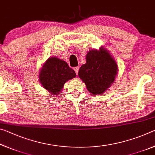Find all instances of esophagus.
Returning <instances> with one entry per match:
<instances>
[{"mask_svg":"<svg viewBox=\"0 0 155 155\" xmlns=\"http://www.w3.org/2000/svg\"><path fill=\"white\" fill-rule=\"evenodd\" d=\"M74 70L75 72L77 73V74H78V70H79V68H78V67H75V68H74Z\"/></svg>","mask_w":155,"mask_h":155,"instance_id":"1","label":"esophagus"}]
</instances>
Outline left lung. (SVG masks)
Here are the masks:
<instances>
[{"mask_svg": "<svg viewBox=\"0 0 155 155\" xmlns=\"http://www.w3.org/2000/svg\"><path fill=\"white\" fill-rule=\"evenodd\" d=\"M86 63L81 65L78 77L85 84L89 92L100 95L114 83L118 67L109 51L101 46L86 54Z\"/></svg>", "mask_w": 155, "mask_h": 155, "instance_id": "left-lung-1", "label": "left lung"}]
</instances>
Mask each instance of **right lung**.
<instances>
[{"label":"right lung","instance_id":"1","mask_svg":"<svg viewBox=\"0 0 155 155\" xmlns=\"http://www.w3.org/2000/svg\"><path fill=\"white\" fill-rule=\"evenodd\" d=\"M75 72L68 64L57 57H52L44 63L39 72L42 87L52 95L57 96L62 91L64 84L75 78Z\"/></svg>","mask_w":155,"mask_h":155}]
</instances>
